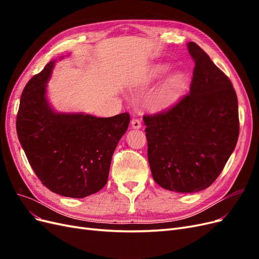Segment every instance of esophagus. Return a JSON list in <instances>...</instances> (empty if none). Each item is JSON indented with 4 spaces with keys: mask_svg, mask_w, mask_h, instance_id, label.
Listing matches in <instances>:
<instances>
[{
    "mask_svg": "<svg viewBox=\"0 0 259 259\" xmlns=\"http://www.w3.org/2000/svg\"><path fill=\"white\" fill-rule=\"evenodd\" d=\"M131 124H132V127L135 128V130H138V128L142 127V123H140V121L138 119H132Z\"/></svg>",
    "mask_w": 259,
    "mask_h": 259,
    "instance_id": "1",
    "label": "esophagus"
}]
</instances>
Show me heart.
<instances>
[{
    "label": "heart",
    "instance_id": "heart-1",
    "mask_svg": "<svg viewBox=\"0 0 259 259\" xmlns=\"http://www.w3.org/2000/svg\"><path fill=\"white\" fill-rule=\"evenodd\" d=\"M169 70L167 64H158L150 69L147 81H152L162 76ZM187 89V76L182 71L171 73L164 81L153 97V106L158 109H165L173 106L183 96Z\"/></svg>",
    "mask_w": 259,
    "mask_h": 259
}]
</instances>
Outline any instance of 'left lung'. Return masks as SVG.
Wrapping results in <instances>:
<instances>
[{"label":"left lung","mask_w":259,"mask_h":259,"mask_svg":"<svg viewBox=\"0 0 259 259\" xmlns=\"http://www.w3.org/2000/svg\"><path fill=\"white\" fill-rule=\"evenodd\" d=\"M195 66L190 92L169 110L144 116L154 182L178 193L209 187L239 137L238 98L227 75L198 44H187Z\"/></svg>","instance_id":"1"}]
</instances>
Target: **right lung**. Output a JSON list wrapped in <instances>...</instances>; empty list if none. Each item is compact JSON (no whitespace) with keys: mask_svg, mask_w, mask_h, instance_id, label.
Masks as SVG:
<instances>
[{"mask_svg":"<svg viewBox=\"0 0 259 259\" xmlns=\"http://www.w3.org/2000/svg\"><path fill=\"white\" fill-rule=\"evenodd\" d=\"M56 62L50 61L23 89L17 135L31 167L46 188L82 199L107 184L112 154L127 131L130 114L97 117L55 110L48 97V83Z\"/></svg>","mask_w":259,"mask_h":259,"instance_id":"1","label":"right lung"}]
</instances>
